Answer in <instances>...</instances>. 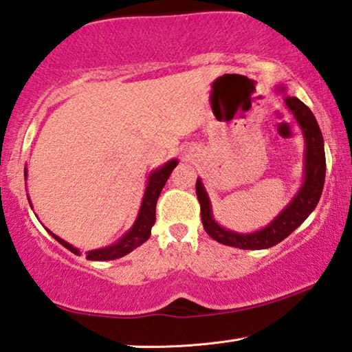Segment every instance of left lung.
I'll return each instance as SVG.
<instances>
[{
	"label": "left lung",
	"instance_id": "1",
	"mask_svg": "<svg viewBox=\"0 0 352 352\" xmlns=\"http://www.w3.org/2000/svg\"><path fill=\"white\" fill-rule=\"evenodd\" d=\"M276 93L284 94V104L294 115L305 136V180L294 199L269 225L253 233H237V231L223 228L216 222L212 216L210 195L200 178H197L195 192L200 201L201 223L206 233L223 245L242 250H264L276 245L305 222L321 197L326 175V157L323 135H321L317 119L306 104H302L295 96H289L284 87H276Z\"/></svg>",
	"mask_w": 352,
	"mask_h": 352
}]
</instances>
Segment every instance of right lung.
I'll use <instances>...</instances> for the list:
<instances>
[{
    "mask_svg": "<svg viewBox=\"0 0 352 352\" xmlns=\"http://www.w3.org/2000/svg\"><path fill=\"white\" fill-rule=\"evenodd\" d=\"M177 164H178L177 158L169 160V162L164 163L162 168L155 169L151 172V174H148L147 186L144 190V195H142L140 212H138V216H136V220L133 222L132 228H130L126 234H122L121 239L116 241L115 243H111V245L87 252V259H90V261L119 259V258H122V256L129 254L130 252H133L136 247H140L141 243H144L148 237H151V230L155 223V208H157V200L160 197V194H162V189L164 188L166 182H168L170 172L174 170ZM26 178H28V170L25 168V180ZM28 200H29V197H28ZM29 205H31V208H32L31 201H29ZM47 233L54 237L58 243H62L65 248H68L71 253L80 254L79 248H76L71 245V243L65 242L54 233H51L50 230H47Z\"/></svg>",
    "mask_w": 352,
    "mask_h": 352,
    "instance_id": "obj_1",
    "label": "right lung"
}]
</instances>
